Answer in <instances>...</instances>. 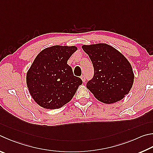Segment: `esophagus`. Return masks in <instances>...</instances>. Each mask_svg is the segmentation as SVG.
I'll list each match as a JSON object with an SVG mask.
<instances>
[{
  "instance_id": "1",
  "label": "esophagus",
  "mask_w": 153,
  "mask_h": 153,
  "mask_svg": "<svg viewBox=\"0 0 153 153\" xmlns=\"http://www.w3.org/2000/svg\"><path fill=\"white\" fill-rule=\"evenodd\" d=\"M81 79H82L83 82H85V77L84 76H81Z\"/></svg>"
}]
</instances>
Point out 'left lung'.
Segmentation results:
<instances>
[{
  "label": "left lung",
  "mask_w": 153,
  "mask_h": 153,
  "mask_svg": "<svg viewBox=\"0 0 153 153\" xmlns=\"http://www.w3.org/2000/svg\"><path fill=\"white\" fill-rule=\"evenodd\" d=\"M92 62L94 75L86 87L96 99L105 104L121 100L134 82L132 66L124 55L105 43L83 45Z\"/></svg>",
  "instance_id": "left-lung-1"
}]
</instances>
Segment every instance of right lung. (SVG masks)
Listing matches in <instances>:
<instances>
[{"mask_svg":"<svg viewBox=\"0 0 153 153\" xmlns=\"http://www.w3.org/2000/svg\"><path fill=\"white\" fill-rule=\"evenodd\" d=\"M76 46L54 45L41 51L27 71V85L36 103L57 109L71 100L82 80L75 76L68 61Z\"/></svg>","mask_w":153,"mask_h":153,"instance_id":"obj_1","label":"right lung"}]
</instances>
